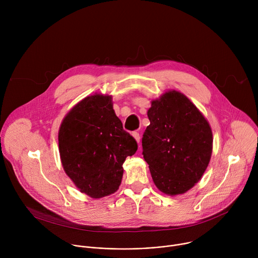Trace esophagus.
Masks as SVG:
<instances>
[{"label": "esophagus", "mask_w": 258, "mask_h": 258, "mask_svg": "<svg viewBox=\"0 0 258 258\" xmlns=\"http://www.w3.org/2000/svg\"><path fill=\"white\" fill-rule=\"evenodd\" d=\"M132 135H133L134 139H135V140H136V141L139 143V142H140V139H141V137H140V134H139V133H137V132H134Z\"/></svg>", "instance_id": "esophagus-1"}]
</instances>
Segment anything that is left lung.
<instances>
[{
  "label": "left lung",
  "mask_w": 258,
  "mask_h": 258,
  "mask_svg": "<svg viewBox=\"0 0 258 258\" xmlns=\"http://www.w3.org/2000/svg\"><path fill=\"white\" fill-rule=\"evenodd\" d=\"M150 124L143 140V155L155 186L175 196L201 179L212 154V131L200 110L183 94L171 90L151 102Z\"/></svg>",
  "instance_id": "1"
}]
</instances>
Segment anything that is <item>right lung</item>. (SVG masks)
Segmentation results:
<instances>
[{
	"instance_id": "1",
	"label": "right lung",
	"mask_w": 258,
	"mask_h": 258,
	"mask_svg": "<svg viewBox=\"0 0 258 258\" xmlns=\"http://www.w3.org/2000/svg\"><path fill=\"white\" fill-rule=\"evenodd\" d=\"M58 143L65 173L94 199L118 190L122 164L138 150L136 140L114 112L112 96L97 93L70 109L61 122Z\"/></svg>"
}]
</instances>
